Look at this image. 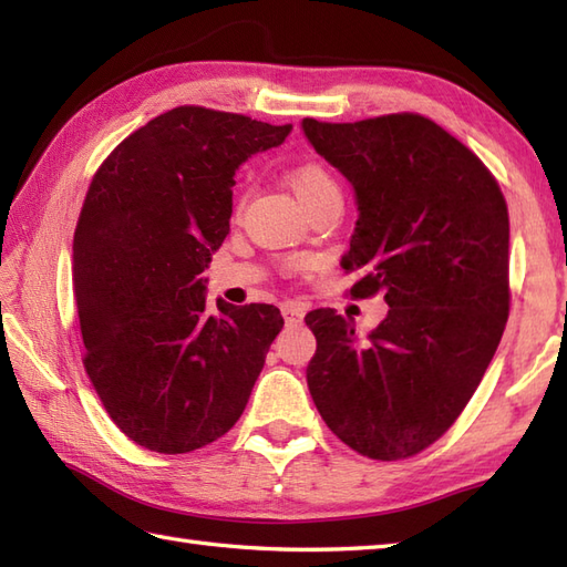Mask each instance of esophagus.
<instances>
[{
	"mask_svg": "<svg viewBox=\"0 0 567 567\" xmlns=\"http://www.w3.org/2000/svg\"><path fill=\"white\" fill-rule=\"evenodd\" d=\"M282 317H285V323L287 327H297V323L305 321V309L290 302V305H282Z\"/></svg>",
	"mask_w": 567,
	"mask_h": 567,
	"instance_id": "34e87169",
	"label": "esophagus"
}]
</instances>
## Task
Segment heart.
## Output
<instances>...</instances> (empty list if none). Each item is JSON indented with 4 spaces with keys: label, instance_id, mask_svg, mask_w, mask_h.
Wrapping results in <instances>:
<instances>
[{
    "label": "heart",
    "instance_id": "1",
    "mask_svg": "<svg viewBox=\"0 0 567 567\" xmlns=\"http://www.w3.org/2000/svg\"><path fill=\"white\" fill-rule=\"evenodd\" d=\"M290 185L307 209L321 199L341 197V187L336 183V177L319 163L297 165L290 173Z\"/></svg>",
    "mask_w": 567,
    "mask_h": 567
}]
</instances>
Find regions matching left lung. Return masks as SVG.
I'll return each instance as SVG.
<instances>
[{"label":"left lung","instance_id":"obj_1","mask_svg":"<svg viewBox=\"0 0 567 567\" xmlns=\"http://www.w3.org/2000/svg\"><path fill=\"white\" fill-rule=\"evenodd\" d=\"M302 131L355 192L341 258L363 272L351 295L384 292L390 307L363 341L333 309L309 311L311 400L353 451L402 461L453 426L497 351L509 317L507 202L483 161L426 116L305 118Z\"/></svg>","mask_w":567,"mask_h":567}]
</instances>
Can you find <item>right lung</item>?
Listing matches in <instances>:
<instances>
[{
  "instance_id": "add662e5",
  "label": "right lung",
  "mask_w": 567,
  "mask_h": 567,
  "mask_svg": "<svg viewBox=\"0 0 567 567\" xmlns=\"http://www.w3.org/2000/svg\"><path fill=\"white\" fill-rule=\"evenodd\" d=\"M292 124L177 106L151 118L92 177L72 280L84 370L114 424L155 453H189L244 414L270 343L272 305L207 309L212 252L234 212L236 171Z\"/></svg>"
}]
</instances>
